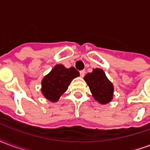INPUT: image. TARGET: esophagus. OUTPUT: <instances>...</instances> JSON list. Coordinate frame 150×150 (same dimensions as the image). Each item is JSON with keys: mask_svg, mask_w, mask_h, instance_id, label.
<instances>
[{"mask_svg": "<svg viewBox=\"0 0 150 150\" xmlns=\"http://www.w3.org/2000/svg\"><path fill=\"white\" fill-rule=\"evenodd\" d=\"M79 73H80V76H81V77H83V76L85 75V71H84V70H83V71H79Z\"/></svg>", "mask_w": 150, "mask_h": 150, "instance_id": "1", "label": "esophagus"}]
</instances>
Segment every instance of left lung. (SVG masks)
<instances>
[{
	"label": "left lung",
	"instance_id": "8db88e82",
	"mask_svg": "<svg viewBox=\"0 0 150 150\" xmlns=\"http://www.w3.org/2000/svg\"><path fill=\"white\" fill-rule=\"evenodd\" d=\"M83 79L90 88L95 100L101 104H106L112 100L114 86L102 69H93L92 72L85 75Z\"/></svg>",
	"mask_w": 150,
	"mask_h": 150
}]
</instances>
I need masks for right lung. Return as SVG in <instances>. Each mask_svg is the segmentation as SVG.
<instances>
[{
  "label": "right lung",
  "mask_w": 150,
  "mask_h": 150,
  "mask_svg": "<svg viewBox=\"0 0 150 150\" xmlns=\"http://www.w3.org/2000/svg\"><path fill=\"white\" fill-rule=\"evenodd\" d=\"M78 76L79 72L74 67L66 68L62 64H57L42 79V94L50 102H57L67 90L72 80Z\"/></svg>",
  "instance_id": "right-lung-1"
}]
</instances>
